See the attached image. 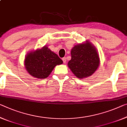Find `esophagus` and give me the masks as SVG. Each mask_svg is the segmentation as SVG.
<instances>
[{"mask_svg":"<svg viewBox=\"0 0 127 127\" xmlns=\"http://www.w3.org/2000/svg\"><path fill=\"white\" fill-rule=\"evenodd\" d=\"M62 61H63L64 64H66V57L62 58Z\"/></svg>","mask_w":127,"mask_h":127,"instance_id":"esophagus-1","label":"esophagus"}]
</instances>
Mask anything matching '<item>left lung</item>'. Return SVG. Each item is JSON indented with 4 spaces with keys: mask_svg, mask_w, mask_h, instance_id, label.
<instances>
[{
    "mask_svg": "<svg viewBox=\"0 0 127 127\" xmlns=\"http://www.w3.org/2000/svg\"><path fill=\"white\" fill-rule=\"evenodd\" d=\"M67 65L75 77L83 79L93 75L100 64L96 48L89 41L74 46Z\"/></svg>",
    "mask_w": 127,
    "mask_h": 127,
    "instance_id": "left-lung-1",
    "label": "left lung"
}]
</instances>
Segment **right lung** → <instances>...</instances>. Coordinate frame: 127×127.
<instances>
[{
  "mask_svg": "<svg viewBox=\"0 0 127 127\" xmlns=\"http://www.w3.org/2000/svg\"><path fill=\"white\" fill-rule=\"evenodd\" d=\"M63 64L57 54L46 46L28 53L24 60L27 72L36 78H46L56 66Z\"/></svg>",
  "mask_w": 127,
  "mask_h": 127,
  "instance_id": "1",
  "label": "right lung"
}]
</instances>
